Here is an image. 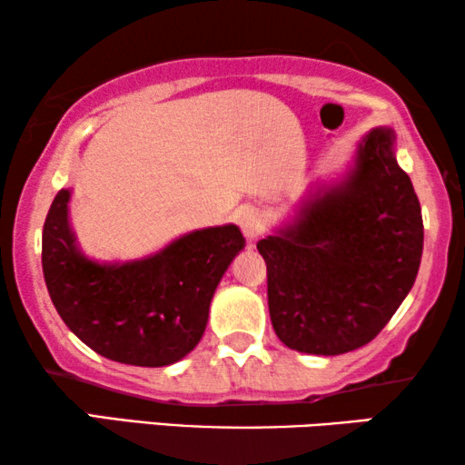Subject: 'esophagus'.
<instances>
[{
	"label": "esophagus",
	"mask_w": 465,
	"mask_h": 465,
	"mask_svg": "<svg viewBox=\"0 0 465 465\" xmlns=\"http://www.w3.org/2000/svg\"><path fill=\"white\" fill-rule=\"evenodd\" d=\"M239 226H241V231H243L247 239H250V241L256 239L264 228L262 213H260L258 209H253V207H245L243 212L239 213Z\"/></svg>",
	"instance_id": "1"
}]
</instances>
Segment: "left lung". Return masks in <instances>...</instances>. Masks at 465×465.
<instances>
[{"instance_id":"left-lung-1","label":"left lung","mask_w":465,"mask_h":465,"mask_svg":"<svg viewBox=\"0 0 465 465\" xmlns=\"http://www.w3.org/2000/svg\"><path fill=\"white\" fill-rule=\"evenodd\" d=\"M258 252L283 345L341 355L371 342L411 292L423 253L421 205L393 131L366 133L347 175L304 196Z\"/></svg>"}]
</instances>
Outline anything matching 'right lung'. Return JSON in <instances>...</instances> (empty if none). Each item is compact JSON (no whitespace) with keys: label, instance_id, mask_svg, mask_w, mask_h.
<instances>
[{"label":"right lung","instance_id":"right-lung-1","mask_svg":"<svg viewBox=\"0 0 465 465\" xmlns=\"http://www.w3.org/2000/svg\"><path fill=\"white\" fill-rule=\"evenodd\" d=\"M69 196L59 190L44 222L42 269L65 326L107 360L169 366L199 345L209 304L234 256L239 226L193 231L131 262L86 258L69 226Z\"/></svg>","mask_w":465,"mask_h":465}]
</instances>
